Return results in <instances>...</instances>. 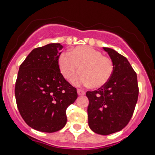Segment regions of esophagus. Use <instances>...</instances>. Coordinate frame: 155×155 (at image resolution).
<instances>
[{"mask_svg": "<svg viewBox=\"0 0 155 155\" xmlns=\"http://www.w3.org/2000/svg\"><path fill=\"white\" fill-rule=\"evenodd\" d=\"M77 93L79 95H84L85 94V91L81 90V89H77Z\"/></svg>", "mask_w": 155, "mask_h": 155, "instance_id": "1", "label": "esophagus"}]
</instances>
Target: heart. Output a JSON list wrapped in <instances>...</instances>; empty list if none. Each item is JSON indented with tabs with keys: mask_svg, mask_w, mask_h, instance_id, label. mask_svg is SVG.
<instances>
[{
	"mask_svg": "<svg viewBox=\"0 0 155 155\" xmlns=\"http://www.w3.org/2000/svg\"><path fill=\"white\" fill-rule=\"evenodd\" d=\"M58 63L59 70L65 79H68L79 66L80 71L72 76L71 82L76 86L90 84L92 88L105 85L114 71V64L110 58L87 46H78L68 53H62Z\"/></svg>",
	"mask_w": 155,
	"mask_h": 155,
	"instance_id": "1",
	"label": "heart"
}]
</instances>
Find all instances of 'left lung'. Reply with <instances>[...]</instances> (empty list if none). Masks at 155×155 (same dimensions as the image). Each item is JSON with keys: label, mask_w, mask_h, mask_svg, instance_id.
I'll return each instance as SVG.
<instances>
[{"label": "left lung", "mask_w": 155, "mask_h": 155, "mask_svg": "<svg viewBox=\"0 0 155 155\" xmlns=\"http://www.w3.org/2000/svg\"><path fill=\"white\" fill-rule=\"evenodd\" d=\"M104 50L114 64L112 76L105 85L86 94L89 99V126L96 134L108 135L120 131L130 122L139 87L137 73L126 58L111 48Z\"/></svg>", "instance_id": "left-lung-1"}]
</instances>
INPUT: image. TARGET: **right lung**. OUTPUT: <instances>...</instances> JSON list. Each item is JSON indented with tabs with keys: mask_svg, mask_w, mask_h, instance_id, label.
Listing matches in <instances>:
<instances>
[{
	"mask_svg": "<svg viewBox=\"0 0 155 155\" xmlns=\"http://www.w3.org/2000/svg\"><path fill=\"white\" fill-rule=\"evenodd\" d=\"M62 48L60 44L35 48L18 70L15 88L17 107L25 123L40 132L61 130L67 122V107L78 97L76 87L59 70Z\"/></svg>",
	"mask_w": 155,
	"mask_h": 155,
	"instance_id": "obj_1",
	"label": "right lung"
}]
</instances>
